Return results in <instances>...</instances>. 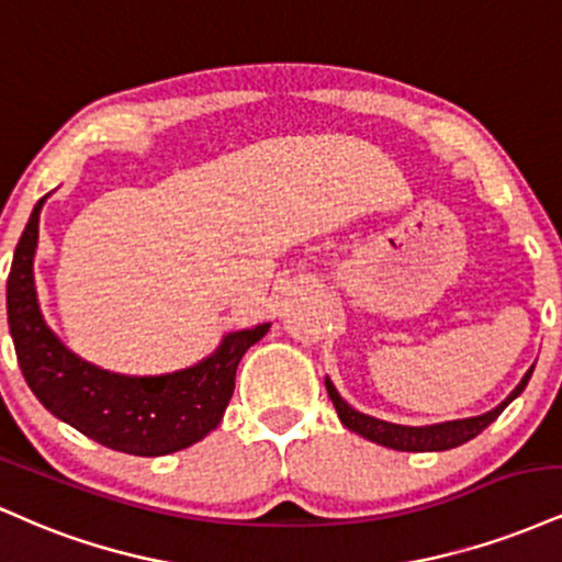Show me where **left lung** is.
<instances>
[{"mask_svg": "<svg viewBox=\"0 0 562 562\" xmlns=\"http://www.w3.org/2000/svg\"><path fill=\"white\" fill-rule=\"evenodd\" d=\"M533 373V366L526 371L520 384L513 389L510 397L499 402L497 407L484 415H476V418H463V420H445V424H434V426H400V424H386V420L373 418V415L358 413L355 407H349L345 400L339 397L336 386L331 384V379H326V389L328 397H331L336 413H339L341 424H345L349 431L360 434V437L375 441V445H384L389 450H402V452H441V450H452V447L465 445L473 437H479L486 426L494 424L499 418V413L510 405L513 400L524 392L526 384H529Z\"/></svg>", "mask_w": 562, "mask_h": 562, "instance_id": "8db88e82", "label": "left lung"}]
</instances>
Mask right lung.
I'll use <instances>...</instances> for the list:
<instances>
[{"label": "right lung", "instance_id": "right-lung-1", "mask_svg": "<svg viewBox=\"0 0 562 562\" xmlns=\"http://www.w3.org/2000/svg\"><path fill=\"white\" fill-rule=\"evenodd\" d=\"M46 196L33 207L7 276V321L25 384L55 418L110 450L138 458L187 450L221 424L239 360L270 323L223 336L210 358L165 375H121L81 360L49 331L36 300L33 255Z\"/></svg>", "mask_w": 562, "mask_h": 562}]
</instances>
